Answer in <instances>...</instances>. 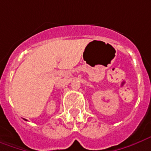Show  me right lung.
<instances>
[{"mask_svg": "<svg viewBox=\"0 0 151 151\" xmlns=\"http://www.w3.org/2000/svg\"><path fill=\"white\" fill-rule=\"evenodd\" d=\"M25 121H26V120H25Z\"/></svg>", "mask_w": 151, "mask_h": 151, "instance_id": "right-lung-1", "label": "right lung"}]
</instances>
